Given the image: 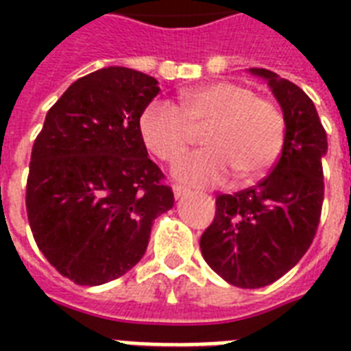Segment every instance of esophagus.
Here are the masks:
<instances>
[{
	"label": "esophagus",
	"instance_id": "obj_1",
	"mask_svg": "<svg viewBox=\"0 0 351 351\" xmlns=\"http://www.w3.org/2000/svg\"><path fill=\"white\" fill-rule=\"evenodd\" d=\"M173 193H175V198H180L186 195L187 189L184 186H180V184H173Z\"/></svg>",
	"mask_w": 351,
	"mask_h": 351
}]
</instances>
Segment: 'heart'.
I'll return each instance as SVG.
<instances>
[{"mask_svg":"<svg viewBox=\"0 0 351 351\" xmlns=\"http://www.w3.org/2000/svg\"><path fill=\"white\" fill-rule=\"evenodd\" d=\"M145 147L173 162L202 131L206 149L184 154L173 167L176 178L191 186H215L234 173L253 180L266 173L284 143V118L278 107L258 98L245 85L213 82L180 90L178 109L165 101L149 104L140 114Z\"/></svg>","mask_w":351,"mask_h":351,"instance_id":"obj_1","label":"heart"}]
</instances>
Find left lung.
<instances>
[{
  "label": "left lung",
  "instance_id": "8db88e82",
  "mask_svg": "<svg viewBox=\"0 0 351 351\" xmlns=\"http://www.w3.org/2000/svg\"><path fill=\"white\" fill-rule=\"evenodd\" d=\"M250 73L266 80L282 107V153L256 186L217 197L215 220L200 237V250L226 282L255 289L288 273L313 242L324 200L328 140L304 90L267 69Z\"/></svg>",
  "mask_w": 351,
  "mask_h": 351
}]
</instances>
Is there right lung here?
I'll return each mask as SVG.
<instances>
[{"mask_svg":"<svg viewBox=\"0 0 351 351\" xmlns=\"http://www.w3.org/2000/svg\"><path fill=\"white\" fill-rule=\"evenodd\" d=\"M158 93L140 71L100 69L63 93L36 136L27 217L41 253L74 284L100 286L136 266L154 219L175 204L138 127Z\"/></svg>","mask_w":351,"mask_h":351,"instance_id":"1","label":"right lung"}]
</instances>
